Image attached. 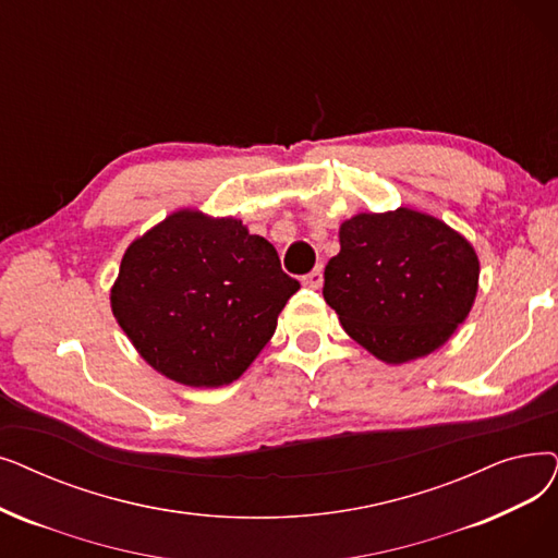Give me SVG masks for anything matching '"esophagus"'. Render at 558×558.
Returning a JSON list of instances; mask_svg holds the SVG:
<instances>
[{"mask_svg": "<svg viewBox=\"0 0 558 558\" xmlns=\"http://www.w3.org/2000/svg\"><path fill=\"white\" fill-rule=\"evenodd\" d=\"M303 284L310 289H319L324 284V266L312 269L307 276H303Z\"/></svg>", "mask_w": 558, "mask_h": 558, "instance_id": "esophagus-1", "label": "esophagus"}]
</instances>
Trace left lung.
Wrapping results in <instances>:
<instances>
[{"instance_id":"1","label":"left lung","mask_w":558,"mask_h":558,"mask_svg":"<svg viewBox=\"0 0 558 558\" xmlns=\"http://www.w3.org/2000/svg\"><path fill=\"white\" fill-rule=\"evenodd\" d=\"M339 246L324 299L355 342L390 365L442 347L470 314L476 253L433 216L408 207L357 214L339 228Z\"/></svg>"}]
</instances>
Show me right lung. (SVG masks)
I'll return each instance as SVG.
<instances>
[{
	"mask_svg": "<svg viewBox=\"0 0 558 558\" xmlns=\"http://www.w3.org/2000/svg\"><path fill=\"white\" fill-rule=\"evenodd\" d=\"M299 287L269 241L241 221L178 211L128 248L111 307L159 374L221 387L248 369Z\"/></svg>",
	"mask_w": 558,
	"mask_h": 558,
	"instance_id": "right-lung-1",
	"label": "right lung"
}]
</instances>
